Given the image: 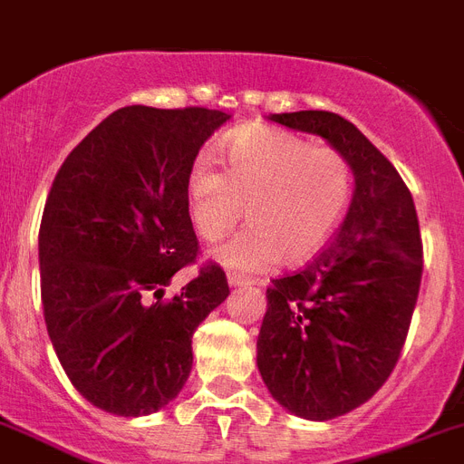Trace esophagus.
I'll list each match as a JSON object with an SVG mask.
<instances>
[{"label":"esophagus","mask_w":464,"mask_h":464,"mask_svg":"<svg viewBox=\"0 0 464 464\" xmlns=\"http://www.w3.org/2000/svg\"><path fill=\"white\" fill-rule=\"evenodd\" d=\"M252 280L250 278H245V276H240V274H228V285L231 287H245V285H250Z\"/></svg>","instance_id":"1"}]
</instances>
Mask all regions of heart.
<instances>
[{
  "mask_svg": "<svg viewBox=\"0 0 464 464\" xmlns=\"http://www.w3.org/2000/svg\"><path fill=\"white\" fill-rule=\"evenodd\" d=\"M224 174L198 160L186 177L193 228L219 240L243 219L250 226L214 250L233 271H259L280 259L287 266L316 255L340 226L353 193L349 160L330 146L268 127L233 131L221 146Z\"/></svg>",
  "mask_w": 464,
  "mask_h": 464,
  "instance_id": "obj_1",
  "label": "heart"
}]
</instances>
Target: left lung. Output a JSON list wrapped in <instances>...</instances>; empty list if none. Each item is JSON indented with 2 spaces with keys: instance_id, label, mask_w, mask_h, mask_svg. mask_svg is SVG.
<instances>
[{
  "instance_id": "1",
  "label": "left lung",
  "mask_w": 464,
  "mask_h": 464,
  "mask_svg": "<svg viewBox=\"0 0 464 464\" xmlns=\"http://www.w3.org/2000/svg\"><path fill=\"white\" fill-rule=\"evenodd\" d=\"M268 120L323 136L353 172L344 224L302 271L271 280L256 340L280 406L333 420L371 399L399 361L422 280L418 214L396 167L349 120L328 111Z\"/></svg>"
}]
</instances>
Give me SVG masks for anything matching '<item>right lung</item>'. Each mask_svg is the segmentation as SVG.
<instances>
[{
  "instance_id": "obj_1",
  "label": "right lung",
  "mask_w": 464,
  "mask_h": 464,
  "mask_svg": "<svg viewBox=\"0 0 464 464\" xmlns=\"http://www.w3.org/2000/svg\"><path fill=\"white\" fill-rule=\"evenodd\" d=\"M231 115L127 106L65 158L40 226L44 321L72 387L101 411L139 418L165 408L193 365V333L228 297L224 268L198 259L186 177Z\"/></svg>"
}]
</instances>
